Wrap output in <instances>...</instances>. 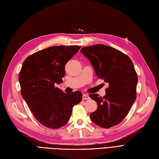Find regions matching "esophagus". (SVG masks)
<instances>
[{"label":"esophagus","mask_w":159,"mask_h":159,"mask_svg":"<svg viewBox=\"0 0 159 159\" xmlns=\"http://www.w3.org/2000/svg\"><path fill=\"white\" fill-rule=\"evenodd\" d=\"M89 98H90V97H89V94H83V100H88V99H89Z\"/></svg>","instance_id":"obj_1"}]
</instances>
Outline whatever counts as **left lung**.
<instances>
[{"label":"left lung","instance_id":"8db88e82","mask_svg":"<svg viewBox=\"0 0 159 159\" xmlns=\"http://www.w3.org/2000/svg\"><path fill=\"white\" fill-rule=\"evenodd\" d=\"M80 52L90 61L97 77L109 84L104 97L89 94L98 105L90 119L103 128L116 125L125 118L136 99L138 78L134 64L127 55L103 44L83 48Z\"/></svg>","mask_w":159,"mask_h":159}]
</instances>
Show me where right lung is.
<instances>
[{
	"mask_svg": "<svg viewBox=\"0 0 159 159\" xmlns=\"http://www.w3.org/2000/svg\"><path fill=\"white\" fill-rule=\"evenodd\" d=\"M80 47L52 46L25 59L18 80L21 94L41 124L58 129L69 120L73 107L81 102V92L64 93L55 84L63 83L66 63Z\"/></svg>",
	"mask_w": 159,
	"mask_h": 159,
	"instance_id": "add662e5",
	"label": "right lung"
}]
</instances>
